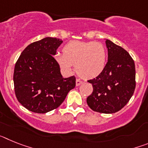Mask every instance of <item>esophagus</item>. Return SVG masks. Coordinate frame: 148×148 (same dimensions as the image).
I'll use <instances>...</instances> for the list:
<instances>
[{
  "label": "esophagus",
  "mask_w": 148,
  "mask_h": 148,
  "mask_svg": "<svg viewBox=\"0 0 148 148\" xmlns=\"http://www.w3.org/2000/svg\"><path fill=\"white\" fill-rule=\"evenodd\" d=\"M82 84V82L80 80V79H76V81H75V85L78 87V86H79L80 84Z\"/></svg>",
  "instance_id": "esophagus-1"
}]
</instances>
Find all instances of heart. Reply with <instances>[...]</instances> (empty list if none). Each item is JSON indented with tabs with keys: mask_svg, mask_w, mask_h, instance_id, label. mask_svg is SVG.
Wrapping results in <instances>:
<instances>
[{
	"mask_svg": "<svg viewBox=\"0 0 148 148\" xmlns=\"http://www.w3.org/2000/svg\"><path fill=\"white\" fill-rule=\"evenodd\" d=\"M63 51L64 53H58L55 56L57 63L69 72L75 64L77 74L84 79L97 77L106 66L107 53L100 42L73 40L66 44Z\"/></svg>",
	"mask_w": 148,
	"mask_h": 148,
	"instance_id": "obj_1",
	"label": "heart"
}]
</instances>
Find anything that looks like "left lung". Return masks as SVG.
Segmentation results:
<instances>
[{
	"label": "left lung",
	"mask_w": 148,
	"mask_h": 148,
	"mask_svg": "<svg viewBox=\"0 0 148 148\" xmlns=\"http://www.w3.org/2000/svg\"><path fill=\"white\" fill-rule=\"evenodd\" d=\"M108 63L96 78L89 80L93 91L87 99L93 111L113 113L127 104L136 88L135 64L130 54L120 46L106 40Z\"/></svg>",
	"instance_id": "obj_1"
}]
</instances>
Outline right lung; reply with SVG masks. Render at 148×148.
<instances>
[{
	"mask_svg": "<svg viewBox=\"0 0 148 148\" xmlns=\"http://www.w3.org/2000/svg\"><path fill=\"white\" fill-rule=\"evenodd\" d=\"M63 40L47 37L30 44L18 58L13 81L17 99L29 111L45 113L58 108L75 87V77L63 78L54 58Z\"/></svg>",
	"mask_w": 148,
	"mask_h": 148,
	"instance_id": "obj_1",
	"label": "right lung"
}]
</instances>
